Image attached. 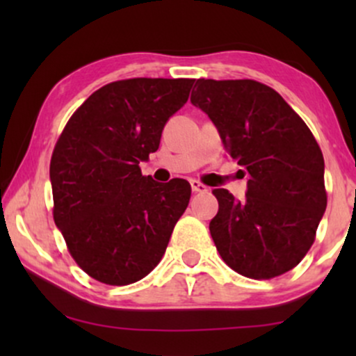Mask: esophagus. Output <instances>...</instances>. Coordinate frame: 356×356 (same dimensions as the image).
Masks as SVG:
<instances>
[{
	"instance_id": "esophagus-1",
	"label": "esophagus",
	"mask_w": 356,
	"mask_h": 356,
	"mask_svg": "<svg viewBox=\"0 0 356 356\" xmlns=\"http://www.w3.org/2000/svg\"><path fill=\"white\" fill-rule=\"evenodd\" d=\"M191 187H192V192H206L207 191V187L199 181H195V179H191Z\"/></svg>"
}]
</instances>
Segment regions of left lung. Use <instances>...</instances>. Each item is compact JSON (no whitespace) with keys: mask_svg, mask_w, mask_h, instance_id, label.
<instances>
[{"mask_svg":"<svg viewBox=\"0 0 356 356\" xmlns=\"http://www.w3.org/2000/svg\"><path fill=\"white\" fill-rule=\"evenodd\" d=\"M191 102L211 118L224 149L246 170V199L214 189L209 231L239 275L269 280L312 248L326 209L325 161L313 134L276 90L254 80H197ZM244 172V174H246Z\"/></svg>","mask_w":356,"mask_h":356,"instance_id":"8db88e82","label":"left lung"}]
</instances>
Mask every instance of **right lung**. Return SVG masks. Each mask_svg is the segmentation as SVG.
I'll return each instance as SVG.
<instances>
[{
    "label": "right lung",
    "instance_id": "1",
    "mask_svg": "<svg viewBox=\"0 0 356 356\" xmlns=\"http://www.w3.org/2000/svg\"><path fill=\"white\" fill-rule=\"evenodd\" d=\"M194 80L132 79L83 102L51 155L53 218L76 264L105 284L125 286L161 263L191 186L155 182L138 164L161 144Z\"/></svg>",
    "mask_w": 356,
    "mask_h": 356
}]
</instances>
